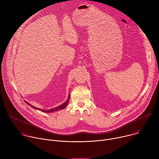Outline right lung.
I'll return each instance as SVG.
<instances>
[{
	"mask_svg": "<svg viewBox=\"0 0 159 159\" xmlns=\"http://www.w3.org/2000/svg\"><path fill=\"white\" fill-rule=\"evenodd\" d=\"M69 98H70V94H69V97H68V99H67V100L65 102H64L63 104H61V105L59 106H57V107H55V108H52V109H48V110H45V109H42L37 108L36 107H34V106L31 105L30 104H29V103L27 102L26 101H25V102H26V104H27L28 105L30 106L31 107H32L33 108H34V109H35L39 110V111H42V112H54V111H58V110H61V109H64V108L66 106V105L68 104V103H69Z\"/></svg>",
	"mask_w": 159,
	"mask_h": 159,
	"instance_id": "add662e5",
	"label": "right lung"
}]
</instances>
